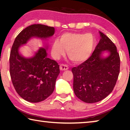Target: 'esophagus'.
I'll return each mask as SVG.
<instances>
[{"label": "esophagus", "mask_w": 130, "mask_h": 130, "mask_svg": "<svg viewBox=\"0 0 130 130\" xmlns=\"http://www.w3.org/2000/svg\"><path fill=\"white\" fill-rule=\"evenodd\" d=\"M60 69L61 70H66L69 69V67H68L67 65L63 64V63H61L60 65Z\"/></svg>", "instance_id": "34e87169"}]
</instances>
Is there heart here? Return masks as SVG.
Listing matches in <instances>:
<instances>
[{
  "label": "heart",
  "mask_w": 130,
  "mask_h": 130,
  "mask_svg": "<svg viewBox=\"0 0 130 130\" xmlns=\"http://www.w3.org/2000/svg\"><path fill=\"white\" fill-rule=\"evenodd\" d=\"M95 39L90 33L66 32L61 34L60 40L55 39L52 46V53L55 58H58L68 50L70 60L75 63L84 62L93 52Z\"/></svg>",
  "instance_id": "heart-1"
}]
</instances>
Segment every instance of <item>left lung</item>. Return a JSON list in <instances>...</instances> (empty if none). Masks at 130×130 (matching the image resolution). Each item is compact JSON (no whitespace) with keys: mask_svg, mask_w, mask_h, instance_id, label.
<instances>
[{"mask_svg":"<svg viewBox=\"0 0 130 130\" xmlns=\"http://www.w3.org/2000/svg\"><path fill=\"white\" fill-rule=\"evenodd\" d=\"M93 53L84 62L72 69L73 89L76 96L85 103L102 100L113 91L120 72V56L115 44L103 32ZM107 50L110 55L101 57Z\"/></svg>","mask_w":130,"mask_h":130,"instance_id":"1","label":"left lung"}]
</instances>
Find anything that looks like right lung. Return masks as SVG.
<instances>
[{"instance_id": "1", "label": "right lung", "mask_w": 130, "mask_h": 130, "mask_svg": "<svg viewBox=\"0 0 130 130\" xmlns=\"http://www.w3.org/2000/svg\"><path fill=\"white\" fill-rule=\"evenodd\" d=\"M54 28L41 24L26 27L18 35L10 56V73L14 87L23 99L31 103L45 100L54 91L60 73L57 61L47 57L46 50L41 48L31 58H25L18 53L19 47L32 37L47 38L54 33Z\"/></svg>"}]
</instances>
